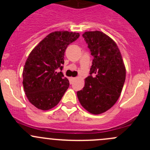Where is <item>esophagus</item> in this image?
Returning <instances> with one entry per match:
<instances>
[{
    "label": "esophagus",
    "mask_w": 150,
    "mask_h": 150,
    "mask_svg": "<svg viewBox=\"0 0 150 150\" xmlns=\"http://www.w3.org/2000/svg\"><path fill=\"white\" fill-rule=\"evenodd\" d=\"M76 80V78H70V82L72 83L74 81H75Z\"/></svg>",
    "instance_id": "esophagus-1"
}]
</instances>
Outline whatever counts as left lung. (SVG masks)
<instances>
[{
	"mask_svg": "<svg viewBox=\"0 0 150 150\" xmlns=\"http://www.w3.org/2000/svg\"><path fill=\"white\" fill-rule=\"evenodd\" d=\"M93 57L90 75L83 88L77 92L78 100L87 111L102 114L120 97L125 80V67L115 42L100 31L83 34Z\"/></svg>",
	"mask_w": 150,
	"mask_h": 150,
	"instance_id": "8db88e82",
	"label": "left lung"
}]
</instances>
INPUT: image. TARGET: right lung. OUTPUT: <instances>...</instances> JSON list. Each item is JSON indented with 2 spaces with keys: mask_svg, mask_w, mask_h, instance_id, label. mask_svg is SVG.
Listing matches in <instances>:
<instances>
[{
  "mask_svg": "<svg viewBox=\"0 0 150 150\" xmlns=\"http://www.w3.org/2000/svg\"><path fill=\"white\" fill-rule=\"evenodd\" d=\"M80 34L68 31L50 33L30 52L24 67L23 86L28 100L42 110L58 104L69 86L62 70L67 47Z\"/></svg>",
  "mask_w": 150,
  "mask_h": 150,
  "instance_id": "obj_1",
  "label": "right lung"
}]
</instances>
